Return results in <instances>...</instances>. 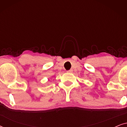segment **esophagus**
Wrapping results in <instances>:
<instances>
[{
	"label": "esophagus",
	"mask_w": 127,
	"mask_h": 127,
	"mask_svg": "<svg viewBox=\"0 0 127 127\" xmlns=\"http://www.w3.org/2000/svg\"><path fill=\"white\" fill-rule=\"evenodd\" d=\"M67 73H72V72H73V70H72V69H70V70H67Z\"/></svg>",
	"instance_id": "1"
}]
</instances>
